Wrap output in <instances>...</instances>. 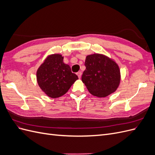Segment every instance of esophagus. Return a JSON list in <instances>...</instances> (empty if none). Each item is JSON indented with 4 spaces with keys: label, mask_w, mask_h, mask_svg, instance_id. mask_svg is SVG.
I'll use <instances>...</instances> for the list:
<instances>
[{
    "label": "esophagus",
    "mask_w": 155,
    "mask_h": 155,
    "mask_svg": "<svg viewBox=\"0 0 155 155\" xmlns=\"http://www.w3.org/2000/svg\"><path fill=\"white\" fill-rule=\"evenodd\" d=\"M77 76H78L79 78H81V72H78L77 73Z\"/></svg>",
    "instance_id": "esophagus-1"
}]
</instances>
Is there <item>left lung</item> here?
Instances as JSON below:
<instances>
[{
    "mask_svg": "<svg viewBox=\"0 0 155 155\" xmlns=\"http://www.w3.org/2000/svg\"><path fill=\"white\" fill-rule=\"evenodd\" d=\"M85 65L81 79L92 95L104 97L116 91L121 76L114 60L105 55L94 54L87 56Z\"/></svg>",
    "mask_w": 155,
    "mask_h": 155,
    "instance_id": "left-lung-1",
    "label": "left lung"
}]
</instances>
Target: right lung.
I'll use <instances>...</instances> for the list:
<instances>
[{"mask_svg": "<svg viewBox=\"0 0 155 155\" xmlns=\"http://www.w3.org/2000/svg\"><path fill=\"white\" fill-rule=\"evenodd\" d=\"M78 79L69 65L64 63L63 56L58 54L48 55L37 71L39 87L52 98L63 96Z\"/></svg>", "mask_w": 155, "mask_h": 155, "instance_id": "obj_1", "label": "right lung"}]
</instances>
